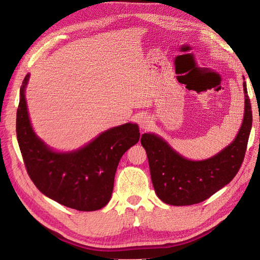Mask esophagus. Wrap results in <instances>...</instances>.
Returning a JSON list of instances; mask_svg holds the SVG:
<instances>
[{
    "label": "esophagus",
    "mask_w": 260,
    "mask_h": 260,
    "mask_svg": "<svg viewBox=\"0 0 260 260\" xmlns=\"http://www.w3.org/2000/svg\"><path fill=\"white\" fill-rule=\"evenodd\" d=\"M139 124L142 129H148L152 125V119L148 116H141L139 119Z\"/></svg>",
    "instance_id": "esophagus-1"
}]
</instances>
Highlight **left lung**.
<instances>
[{"label":"left lung","mask_w":260,"mask_h":260,"mask_svg":"<svg viewBox=\"0 0 260 260\" xmlns=\"http://www.w3.org/2000/svg\"><path fill=\"white\" fill-rule=\"evenodd\" d=\"M243 88L245 112L242 127L233 142L211 158L188 160L153 133H144L141 138V144L147 154L153 186L164 203L185 206L204 202L230 183L238 174L245 156L253 121L246 82L243 83Z\"/></svg>","instance_id":"obj_1"}]
</instances>
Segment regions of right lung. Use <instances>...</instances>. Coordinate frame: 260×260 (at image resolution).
I'll return each instance as SVG.
<instances>
[{
	"instance_id": "right-lung-1",
	"label": "right lung",
	"mask_w": 260,
	"mask_h": 260,
	"mask_svg": "<svg viewBox=\"0 0 260 260\" xmlns=\"http://www.w3.org/2000/svg\"><path fill=\"white\" fill-rule=\"evenodd\" d=\"M28 80L29 74L20 86L16 135L30 179L41 193L66 207L80 211L103 208L111 200L120 158L139 142L138 124L108 129L75 152H54L31 127L25 99Z\"/></svg>"
}]
</instances>
